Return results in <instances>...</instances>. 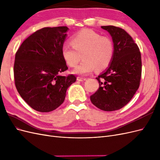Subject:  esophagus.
<instances>
[{
  "instance_id": "obj_1",
  "label": "esophagus",
  "mask_w": 160,
  "mask_h": 160,
  "mask_svg": "<svg viewBox=\"0 0 160 160\" xmlns=\"http://www.w3.org/2000/svg\"><path fill=\"white\" fill-rule=\"evenodd\" d=\"M77 80L79 81H85L86 80V78H83V77H78L77 78Z\"/></svg>"
}]
</instances>
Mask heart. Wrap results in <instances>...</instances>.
I'll return each mask as SVG.
<instances>
[{
  "label": "heart",
  "mask_w": 160,
  "mask_h": 160,
  "mask_svg": "<svg viewBox=\"0 0 160 160\" xmlns=\"http://www.w3.org/2000/svg\"><path fill=\"white\" fill-rule=\"evenodd\" d=\"M71 44L61 49L62 57L66 64L75 67L82 59L83 61L74 70L78 75L90 74L95 69L100 71L109 67L114 55V44L108 36H101L91 29L81 30L71 38Z\"/></svg>",
  "instance_id": "b5f03b06"
}]
</instances>
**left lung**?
<instances>
[{"label":"left lung","instance_id":"8db88e82","mask_svg":"<svg viewBox=\"0 0 160 160\" xmlns=\"http://www.w3.org/2000/svg\"><path fill=\"white\" fill-rule=\"evenodd\" d=\"M101 28L112 37L114 55L108 68L96 77L99 88L90 99L98 108L112 111L127 105L138 89L142 57L138 46L123 28L112 25Z\"/></svg>","mask_w":160,"mask_h":160}]
</instances>
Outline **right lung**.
Masks as SVG:
<instances>
[{"instance_id": "1", "label": "right lung", "mask_w": 160, "mask_h": 160, "mask_svg": "<svg viewBox=\"0 0 160 160\" xmlns=\"http://www.w3.org/2000/svg\"><path fill=\"white\" fill-rule=\"evenodd\" d=\"M68 29L42 28L27 37L16 52L14 84L21 98L37 111L50 112L59 108L67 89L76 81L72 74L59 75L68 69L61 55Z\"/></svg>"}]
</instances>
